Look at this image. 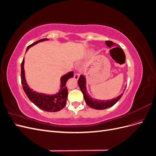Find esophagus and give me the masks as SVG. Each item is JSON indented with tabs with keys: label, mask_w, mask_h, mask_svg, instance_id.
I'll return each instance as SVG.
<instances>
[{
	"label": "esophagus",
	"mask_w": 156,
	"mask_h": 156,
	"mask_svg": "<svg viewBox=\"0 0 156 156\" xmlns=\"http://www.w3.org/2000/svg\"><path fill=\"white\" fill-rule=\"evenodd\" d=\"M79 76H80V74L79 73H75V75H74V79H75V80H77L79 78Z\"/></svg>",
	"instance_id": "34e87169"
}]
</instances>
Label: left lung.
<instances>
[{
	"label": "left lung",
	"instance_id": "1",
	"mask_svg": "<svg viewBox=\"0 0 156 156\" xmlns=\"http://www.w3.org/2000/svg\"><path fill=\"white\" fill-rule=\"evenodd\" d=\"M106 45L108 47V48H112L113 46H116V44L111 41H105ZM78 84L79 87L81 89V92L83 94L84 99L85 100V102L87 104L93 108L98 110H102L105 109V108H109L114 105L115 103L119 101L121 97L123 95V93L121 94L119 96H118L112 100H96V99L92 98L90 96L88 95V94L87 91V87H86V78L83 75H81V76L79 77L78 80Z\"/></svg>",
	"mask_w": 156,
	"mask_h": 156
}]
</instances>
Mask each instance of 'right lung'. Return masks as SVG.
I'll list each match as a JSON object with an SVG mask.
<instances>
[{"mask_svg":"<svg viewBox=\"0 0 156 156\" xmlns=\"http://www.w3.org/2000/svg\"><path fill=\"white\" fill-rule=\"evenodd\" d=\"M45 40H48V39L44 38L35 41L34 43L27 47V51L32 46L39 43V42ZM21 79L23 88L24 90L27 97L35 105L39 107L40 109L48 112H57L62 109L66 105V100L68 94V89L66 87V82L69 79L73 77V72H70L61 77V88L57 94H55V95H47V94L37 93L35 91H33L28 86L25 77L24 58L21 62Z\"/></svg>","mask_w":156,"mask_h":156,"instance_id":"obj_1","label":"right lung"}]
</instances>
